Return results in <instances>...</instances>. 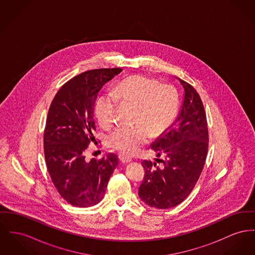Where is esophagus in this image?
<instances>
[{"label":"esophagus","mask_w":255,"mask_h":255,"mask_svg":"<svg viewBox=\"0 0 255 255\" xmlns=\"http://www.w3.org/2000/svg\"><path fill=\"white\" fill-rule=\"evenodd\" d=\"M120 159L122 163H130L132 161V159L130 157H127L123 154H120Z\"/></svg>","instance_id":"34e87169"}]
</instances>
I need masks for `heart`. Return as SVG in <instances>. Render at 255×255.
<instances>
[{"label": "heart", "mask_w": 255, "mask_h": 255, "mask_svg": "<svg viewBox=\"0 0 255 255\" xmlns=\"http://www.w3.org/2000/svg\"><path fill=\"white\" fill-rule=\"evenodd\" d=\"M136 107L133 128L120 126L111 132L108 144L125 155H134L154 135H162L176 120L179 98L175 88L141 75L131 76L120 83L113 93L102 94L96 101L95 115L100 124L110 127L116 119L119 102Z\"/></svg>", "instance_id": "1"}]
</instances>
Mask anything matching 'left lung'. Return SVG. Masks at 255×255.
Returning a JSON list of instances; mask_svg holds the SVG:
<instances>
[{"instance_id":"1","label":"left lung","mask_w":255,"mask_h":255,"mask_svg":"<svg viewBox=\"0 0 255 255\" xmlns=\"http://www.w3.org/2000/svg\"><path fill=\"white\" fill-rule=\"evenodd\" d=\"M184 101L179 115L167 132L151 148L158 157L164 156L163 165L144 160L143 181L138 188L139 198L151 207H174L191 194L205 164L209 135L205 110L197 91L179 79Z\"/></svg>"}]
</instances>
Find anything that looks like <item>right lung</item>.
Instances as JSON below:
<instances>
[{"label": "right lung", "instance_id": "right-lung-1", "mask_svg": "<svg viewBox=\"0 0 255 255\" xmlns=\"http://www.w3.org/2000/svg\"><path fill=\"white\" fill-rule=\"evenodd\" d=\"M121 68L83 72L66 82L49 108L43 135L46 165L60 196L76 207L99 203L119 157L109 153L86 161L85 152L95 140L94 104L102 87Z\"/></svg>", "mask_w": 255, "mask_h": 255}]
</instances>
